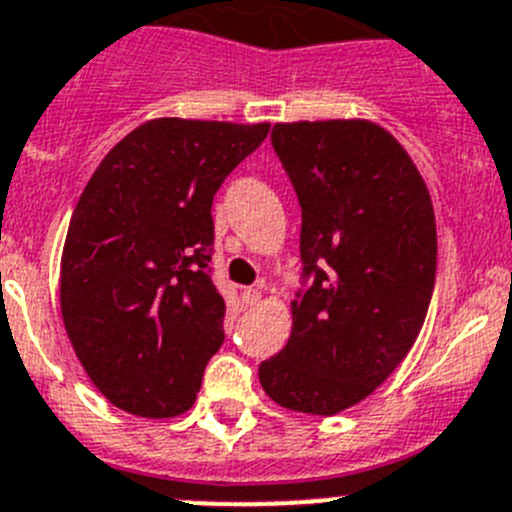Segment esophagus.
Returning <instances> with one entry per match:
<instances>
[{
    "mask_svg": "<svg viewBox=\"0 0 512 512\" xmlns=\"http://www.w3.org/2000/svg\"><path fill=\"white\" fill-rule=\"evenodd\" d=\"M259 302H261V289H256V287L243 289V307L253 309Z\"/></svg>",
    "mask_w": 512,
    "mask_h": 512,
    "instance_id": "esophagus-1",
    "label": "esophagus"
}]
</instances>
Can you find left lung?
<instances>
[{"label":"left lung","instance_id":"obj_1","mask_svg":"<svg viewBox=\"0 0 512 512\" xmlns=\"http://www.w3.org/2000/svg\"><path fill=\"white\" fill-rule=\"evenodd\" d=\"M271 144L302 205L314 284L292 302V335L259 381L284 409L332 416L414 348L437 276V220L414 159L373 121L276 124Z\"/></svg>","mask_w":512,"mask_h":512}]
</instances>
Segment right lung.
I'll return each instance as SVG.
<instances>
[{
	"instance_id": "right-lung-1",
	"label": "right lung",
	"mask_w": 512,
	"mask_h": 512,
	"mask_svg": "<svg viewBox=\"0 0 512 512\" xmlns=\"http://www.w3.org/2000/svg\"><path fill=\"white\" fill-rule=\"evenodd\" d=\"M269 126L162 116L126 134L88 180L60 259V312L116 409L172 419L195 403L223 345L225 302L208 269L213 195Z\"/></svg>"
}]
</instances>
